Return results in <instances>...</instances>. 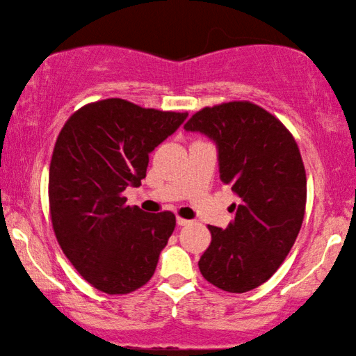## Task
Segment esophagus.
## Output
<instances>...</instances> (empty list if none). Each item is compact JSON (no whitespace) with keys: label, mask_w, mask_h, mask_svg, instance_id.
<instances>
[{"label":"esophagus","mask_w":356,"mask_h":356,"mask_svg":"<svg viewBox=\"0 0 356 356\" xmlns=\"http://www.w3.org/2000/svg\"><path fill=\"white\" fill-rule=\"evenodd\" d=\"M190 220H185V218H182V216H177V225L179 226H186V225H190Z\"/></svg>","instance_id":"esophagus-1"}]
</instances>
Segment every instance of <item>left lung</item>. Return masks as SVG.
Instances as JSON below:
<instances>
[{
    "label": "left lung",
    "mask_w": 356,
    "mask_h": 356,
    "mask_svg": "<svg viewBox=\"0 0 356 356\" xmlns=\"http://www.w3.org/2000/svg\"><path fill=\"white\" fill-rule=\"evenodd\" d=\"M184 129L216 144L221 182L240 197L226 229L209 226L201 273L221 291H252L284 262L303 222L306 172L297 143L280 119L246 100L202 108Z\"/></svg>",
    "instance_id": "obj_1"
}]
</instances>
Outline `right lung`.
Returning a JSON list of instances; mask_svg holds the SVG:
<instances>
[{
    "mask_svg": "<svg viewBox=\"0 0 356 356\" xmlns=\"http://www.w3.org/2000/svg\"><path fill=\"white\" fill-rule=\"evenodd\" d=\"M186 116L106 99L80 108L59 131L48 174L53 231L76 272L102 292L130 293L152 278L176 216L130 207L124 191L141 185L149 154Z\"/></svg>",
    "mask_w": 356,
    "mask_h": 356,
    "instance_id": "add662e5",
    "label": "right lung"
}]
</instances>
